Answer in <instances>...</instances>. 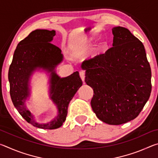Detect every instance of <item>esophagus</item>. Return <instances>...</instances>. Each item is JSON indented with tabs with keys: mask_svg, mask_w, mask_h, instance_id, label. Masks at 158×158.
<instances>
[{
	"mask_svg": "<svg viewBox=\"0 0 158 158\" xmlns=\"http://www.w3.org/2000/svg\"><path fill=\"white\" fill-rule=\"evenodd\" d=\"M79 76L82 81H84V80H85V73L84 72H82V71L79 72Z\"/></svg>",
	"mask_w": 158,
	"mask_h": 158,
	"instance_id": "34e87169",
	"label": "esophagus"
}]
</instances>
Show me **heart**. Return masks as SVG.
Returning a JSON list of instances; mask_svg holds the SVG:
<instances>
[{
	"label": "heart",
	"instance_id": "b5f03b06",
	"mask_svg": "<svg viewBox=\"0 0 158 158\" xmlns=\"http://www.w3.org/2000/svg\"><path fill=\"white\" fill-rule=\"evenodd\" d=\"M103 47V44H101V45H100V46H99V47H98V50H100L102 47Z\"/></svg>",
	"mask_w": 158,
	"mask_h": 158
}]
</instances>
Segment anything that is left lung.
Returning a JSON list of instances; mask_svg holds the SVG:
<instances>
[{
	"label": "left lung",
	"instance_id": "left-lung-1",
	"mask_svg": "<svg viewBox=\"0 0 158 158\" xmlns=\"http://www.w3.org/2000/svg\"><path fill=\"white\" fill-rule=\"evenodd\" d=\"M113 47L84 60L85 82L93 89L90 105L96 116L109 125L137 118L151 93V69L144 46L128 29L115 27Z\"/></svg>",
	"mask_w": 158,
	"mask_h": 158
}]
</instances>
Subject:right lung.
Wrapping results in <instances>:
<instances>
[{
  "instance_id": "1",
  "label": "right lung",
  "mask_w": 158,
  "mask_h": 158,
  "mask_svg": "<svg viewBox=\"0 0 158 158\" xmlns=\"http://www.w3.org/2000/svg\"><path fill=\"white\" fill-rule=\"evenodd\" d=\"M55 35L56 31L53 30L37 29L32 31L17 44L8 73L10 93L13 105L26 121L42 129H56L63 125L68 114L69 102L82 85L78 72L65 78H60L53 71L55 67L63 60L60 48L50 42ZM37 67L52 72L51 98L59 108L57 118L46 124L35 122L24 105L29 94V77Z\"/></svg>"
}]
</instances>
